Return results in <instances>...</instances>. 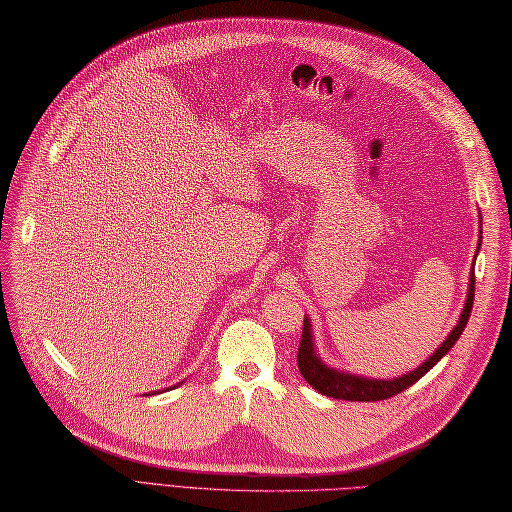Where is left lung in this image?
Wrapping results in <instances>:
<instances>
[{
    "label": "left lung",
    "instance_id": "obj_1",
    "mask_svg": "<svg viewBox=\"0 0 512 512\" xmlns=\"http://www.w3.org/2000/svg\"><path fill=\"white\" fill-rule=\"evenodd\" d=\"M480 246H482V228H480V244H477V253H480ZM473 297H475V262L469 277V292H466L464 308L458 323H455V328L449 332L447 339L440 343L438 350L433 352L427 361L398 378H367V376L350 374V372H343V369L325 365L317 352V345H314L312 321L306 317V321H303V334H301V345L297 354L299 372L314 389L319 391V394L330 396V398L352 400V402H372V400H385V398L396 396L400 391L411 387L413 383H418V380L427 374L429 369H433V365H436L442 356H447V352L455 345V341L460 339V334L466 328V321L471 317Z\"/></svg>",
    "mask_w": 512,
    "mask_h": 512
}]
</instances>
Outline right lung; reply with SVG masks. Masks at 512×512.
<instances>
[{
    "instance_id": "add662e5",
    "label": "right lung",
    "mask_w": 512,
    "mask_h": 512,
    "mask_svg": "<svg viewBox=\"0 0 512 512\" xmlns=\"http://www.w3.org/2000/svg\"><path fill=\"white\" fill-rule=\"evenodd\" d=\"M173 387H176V385H173Z\"/></svg>"
}]
</instances>
